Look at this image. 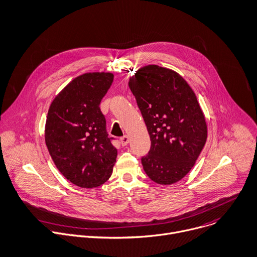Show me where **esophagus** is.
<instances>
[{
  "label": "esophagus",
  "mask_w": 257,
  "mask_h": 257,
  "mask_svg": "<svg viewBox=\"0 0 257 257\" xmlns=\"http://www.w3.org/2000/svg\"><path fill=\"white\" fill-rule=\"evenodd\" d=\"M119 142H120L121 146H126V145L130 143V137L125 135V136H123V137H121V138H120Z\"/></svg>",
  "instance_id": "obj_1"
}]
</instances>
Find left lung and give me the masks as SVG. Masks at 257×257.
<instances>
[{
	"label": "left lung",
	"instance_id": "left-lung-1",
	"mask_svg": "<svg viewBox=\"0 0 257 257\" xmlns=\"http://www.w3.org/2000/svg\"><path fill=\"white\" fill-rule=\"evenodd\" d=\"M128 86L151 139L143 168L154 182L173 184L191 170L207 142L208 125L196 96L178 73L157 65L139 69Z\"/></svg>",
	"mask_w": 257,
	"mask_h": 257
}]
</instances>
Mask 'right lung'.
Returning a JSON list of instances; mask_svg holds the SVG:
<instances>
[{"label":"right lung","mask_w":257,"mask_h":257,"mask_svg":"<svg viewBox=\"0 0 257 257\" xmlns=\"http://www.w3.org/2000/svg\"><path fill=\"white\" fill-rule=\"evenodd\" d=\"M108 72L73 79L49 106L44 139L59 171L73 184L92 188L109 179L117 157L100 102L113 81Z\"/></svg>","instance_id":"1"}]
</instances>
